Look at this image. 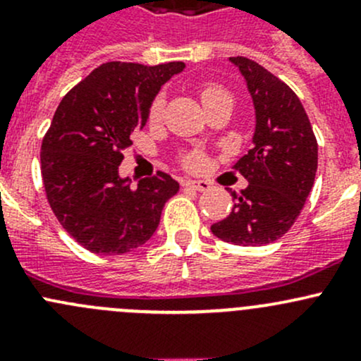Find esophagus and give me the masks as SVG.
Returning <instances> with one entry per match:
<instances>
[{"mask_svg": "<svg viewBox=\"0 0 361 361\" xmlns=\"http://www.w3.org/2000/svg\"><path fill=\"white\" fill-rule=\"evenodd\" d=\"M185 187L187 188H192V190H197V192H206L207 188H209V183L207 181H194V180H188L185 181Z\"/></svg>", "mask_w": 361, "mask_h": 361, "instance_id": "obj_1", "label": "esophagus"}]
</instances>
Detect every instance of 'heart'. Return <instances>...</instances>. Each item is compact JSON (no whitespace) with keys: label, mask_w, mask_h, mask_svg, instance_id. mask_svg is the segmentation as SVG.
I'll use <instances>...</instances> for the list:
<instances>
[{"label":"heart","mask_w":361,"mask_h":361,"mask_svg":"<svg viewBox=\"0 0 361 361\" xmlns=\"http://www.w3.org/2000/svg\"><path fill=\"white\" fill-rule=\"evenodd\" d=\"M201 99H202V104L204 108L211 106V104L218 103V101H224V99H232L231 94H228V90H225L224 87L216 85V83H204L201 87ZM164 115V99L162 97H157V99H154V103H152L150 106V111H148V118H150L152 123H157L160 118H162ZM204 162L202 155L199 154H188L187 157L183 159V164L185 167H188V169H197V167H201Z\"/></svg>","instance_id":"1"}]
</instances>
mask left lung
I'll return each instance as SVG.
<instances>
[{"label": "left lung", "mask_w": 361, "mask_h": 361, "mask_svg": "<svg viewBox=\"0 0 361 361\" xmlns=\"http://www.w3.org/2000/svg\"><path fill=\"white\" fill-rule=\"evenodd\" d=\"M239 68L255 106L253 148L234 169L248 187L232 192L234 207L211 225L221 241L264 246L290 231L314 185L318 143L297 94L283 80L248 57H231Z\"/></svg>", "instance_id": "8db88e82"}]
</instances>
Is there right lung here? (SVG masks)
<instances>
[{"label": "right lung", "mask_w": 361, "mask_h": 361, "mask_svg": "<svg viewBox=\"0 0 361 361\" xmlns=\"http://www.w3.org/2000/svg\"><path fill=\"white\" fill-rule=\"evenodd\" d=\"M183 63L101 64L63 97L42 141L47 201L64 231L83 248L122 255L157 231L164 204L180 185L166 173L137 187L120 178L130 134L147 126L152 101Z\"/></svg>", "instance_id": "add662e5"}]
</instances>
